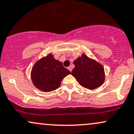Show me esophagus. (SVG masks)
I'll list each match as a JSON object with an SVG mask.
<instances>
[{
	"mask_svg": "<svg viewBox=\"0 0 134 134\" xmlns=\"http://www.w3.org/2000/svg\"><path fill=\"white\" fill-rule=\"evenodd\" d=\"M68 69L69 70L71 71H71H72V68H71V66H69L68 68Z\"/></svg>",
	"mask_w": 134,
	"mask_h": 134,
	"instance_id": "1",
	"label": "esophagus"
}]
</instances>
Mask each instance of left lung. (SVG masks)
<instances>
[{
    "instance_id": "obj_1",
    "label": "left lung",
    "mask_w": 134,
    "mask_h": 134,
    "mask_svg": "<svg viewBox=\"0 0 134 134\" xmlns=\"http://www.w3.org/2000/svg\"><path fill=\"white\" fill-rule=\"evenodd\" d=\"M75 65L71 74L81 86L93 90L102 86L105 82L104 67L97 61L82 53L73 62Z\"/></svg>"
}]
</instances>
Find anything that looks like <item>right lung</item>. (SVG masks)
<instances>
[{"label": "right lung", "instance_id": "obj_1", "mask_svg": "<svg viewBox=\"0 0 134 134\" xmlns=\"http://www.w3.org/2000/svg\"><path fill=\"white\" fill-rule=\"evenodd\" d=\"M70 74L62 62L49 53L36 62L31 69V78L36 88L49 92L58 88L63 78Z\"/></svg>", "mask_w": 134, "mask_h": 134}]
</instances>
